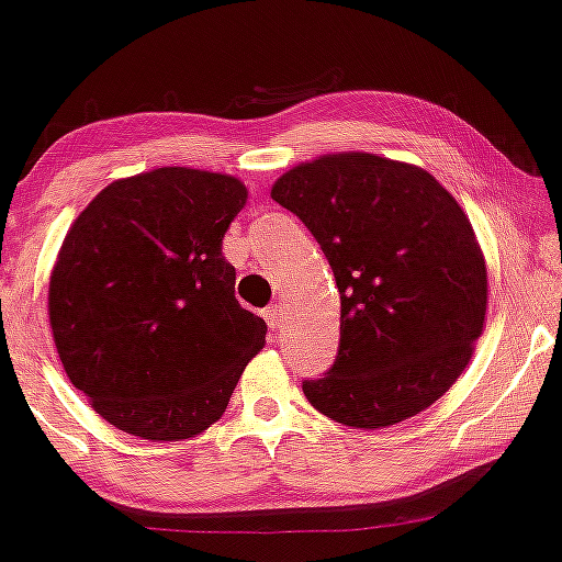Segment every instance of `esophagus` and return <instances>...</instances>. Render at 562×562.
Returning <instances> with one entry per match:
<instances>
[{"mask_svg": "<svg viewBox=\"0 0 562 562\" xmlns=\"http://www.w3.org/2000/svg\"><path fill=\"white\" fill-rule=\"evenodd\" d=\"M263 319H267V324L272 329H277L282 324V306L280 303H272V306L263 308Z\"/></svg>", "mask_w": 562, "mask_h": 562, "instance_id": "1", "label": "esophagus"}]
</instances>
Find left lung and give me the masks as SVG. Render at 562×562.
<instances>
[{"label": "left lung", "instance_id": "obj_1", "mask_svg": "<svg viewBox=\"0 0 562 562\" xmlns=\"http://www.w3.org/2000/svg\"><path fill=\"white\" fill-rule=\"evenodd\" d=\"M272 199L311 229L340 293V348L316 411L382 429L429 408L469 367L486 263L469 216L427 170L363 151L293 167Z\"/></svg>", "mask_w": 562, "mask_h": 562}]
</instances>
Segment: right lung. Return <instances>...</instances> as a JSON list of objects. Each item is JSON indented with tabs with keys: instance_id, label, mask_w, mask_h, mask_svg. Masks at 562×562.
<instances>
[{
	"instance_id": "obj_1",
	"label": "right lung",
	"mask_w": 562,
	"mask_h": 562,
	"mask_svg": "<svg viewBox=\"0 0 562 562\" xmlns=\"http://www.w3.org/2000/svg\"><path fill=\"white\" fill-rule=\"evenodd\" d=\"M246 199L229 175L159 167L110 182L67 229L49 280L54 346L112 427L172 442L225 414L267 337L222 256Z\"/></svg>"
}]
</instances>
